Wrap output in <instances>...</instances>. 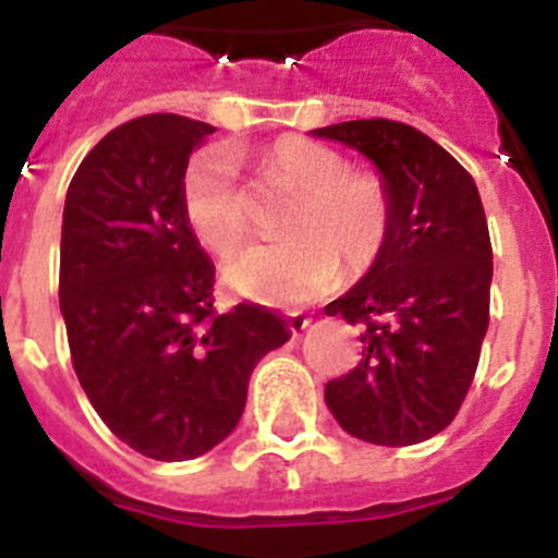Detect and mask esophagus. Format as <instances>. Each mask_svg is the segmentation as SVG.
<instances>
[{"mask_svg":"<svg viewBox=\"0 0 558 558\" xmlns=\"http://www.w3.org/2000/svg\"><path fill=\"white\" fill-rule=\"evenodd\" d=\"M284 322H288L290 332L299 335V332H304V329L310 327V322H313V318H310V315H304V313H288V318H284Z\"/></svg>","mask_w":558,"mask_h":558,"instance_id":"esophagus-1","label":"esophagus"}]
</instances>
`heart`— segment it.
Instances as JSON below:
<instances>
[{
    "label": "heart",
    "instance_id": "b5f03b06",
    "mask_svg": "<svg viewBox=\"0 0 558 558\" xmlns=\"http://www.w3.org/2000/svg\"><path fill=\"white\" fill-rule=\"evenodd\" d=\"M265 181L295 192L284 220L288 240L243 251L226 268L236 293L268 304H302L327 293L340 276H363L383 259L393 231V192L374 170L324 142L282 136L259 156ZM181 209L206 251L231 256L251 231L248 204L223 145L198 150L181 175Z\"/></svg>",
    "mask_w": 558,
    "mask_h": 558
}]
</instances>
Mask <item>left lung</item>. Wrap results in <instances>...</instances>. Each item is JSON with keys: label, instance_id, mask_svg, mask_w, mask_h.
<instances>
[{"label": "left lung", "instance_id": "left-lung-1", "mask_svg": "<svg viewBox=\"0 0 558 558\" xmlns=\"http://www.w3.org/2000/svg\"><path fill=\"white\" fill-rule=\"evenodd\" d=\"M315 136L357 147L393 192L386 254L324 307L360 327L363 357L327 383L354 438L408 447L445 430L475 377L489 327L492 240L472 175L445 147L393 120H354Z\"/></svg>", "mask_w": 558, "mask_h": 558}]
</instances>
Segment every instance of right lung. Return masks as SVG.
<instances>
[{
	"instance_id": "obj_1",
	"label": "right lung",
	"mask_w": 558,
	"mask_h": 558,
	"mask_svg": "<svg viewBox=\"0 0 558 558\" xmlns=\"http://www.w3.org/2000/svg\"><path fill=\"white\" fill-rule=\"evenodd\" d=\"M209 133L179 113L113 128L63 204L58 295L72 366L108 430L156 461L220 445L259 357L290 338L263 304L215 310V265L181 209V175Z\"/></svg>"
}]
</instances>
